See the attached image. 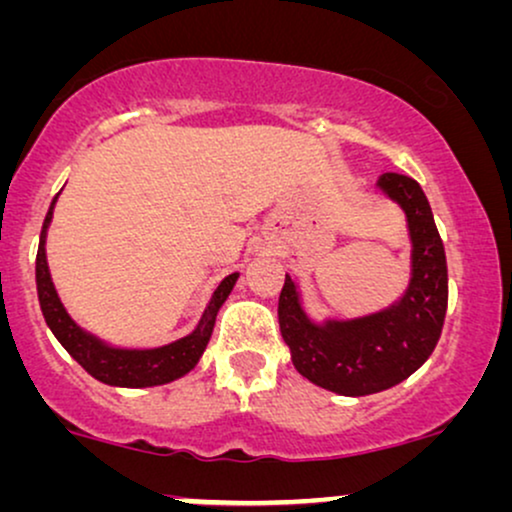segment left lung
<instances>
[{"label": "left lung", "mask_w": 512, "mask_h": 512, "mask_svg": "<svg viewBox=\"0 0 512 512\" xmlns=\"http://www.w3.org/2000/svg\"><path fill=\"white\" fill-rule=\"evenodd\" d=\"M377 185L406 211L413 242V277L401 301L365 318L315 325L287 275L277 304L294 368L342 396L377 394L413 375L432 356L449 304L444 242L422 187L399 173H384Z\"/></svg>", "instance_id": "obj_1"}]
</instances>
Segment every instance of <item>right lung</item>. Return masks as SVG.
<instances>
[{
    "mask_svg": "<svg viewBox=\"0 0 512 512\" xmlns=\"http://www.w3.org/2000/svg\"><path fill=\"white\" fill-rule=\"evenodd\" d=\"M54 204L49 206L47 218H44L42 232H40V249H37L35 261V280H37V296H40V308L44 320H47L49 330L59 339L63 349L85 368L94 380L111 384V387H156V384H166L178 380V377L187 375L194 365L199 363L201 353H204L208 339L213 334V325H216V315L225 299L230 296L232 287L237 282V273L227 275L220 282L216 292H213L211 301H208L204 315H201L197 330L187 337L178 339V342L159 346V349H111L94 339L92 334L82 332L78 325L68 318L66 308L61 306L59 296H56L52 275H49L47 266V251H44V242H47V227L52 223Z\"/></svg>",
    "mask_w": 512,
    "mask_h": 512,
    "instance_id": "obj_1",
    "label": "right lung"
}]
</instances>
